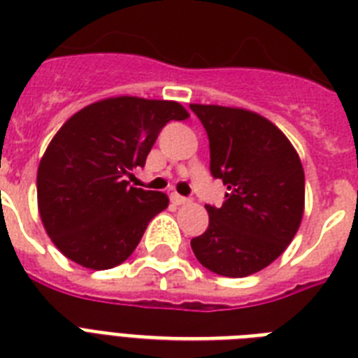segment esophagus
I'll return each mask as SVG.
<instances>
[{"label": "esophagus", "instance_id": "esophagus-1", "mask_svg": "<svg viewBox=\"0 0 358 358\" xmlns=\"http://www.w3.org/2000/svg\"><path fill=\"white\" fill-rule=\"evenodd\" d=\"M171 201H173L176 205H185V203H188L190 199L185 198V196H179V194H171Z\"/></svg>", "mask_w": 358, "mask_h": 358}]
</instances>
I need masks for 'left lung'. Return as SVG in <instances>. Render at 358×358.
<instances>
[{
  "instance_id": "obj_1",
  "label": "left lung",
  "mask_w": 358,
  "mask_h": 358,
  "mask_svg": "<svg viewBox=\"0 0 358 358\" xmlns=\"http://www.w3.org/2000/svg\"><path fill=\"white\" fill-rule=\"evenodd\" d=\"M190 110L207 130L210 173L228 187L222 207L205 205L209 228L190 246L205 268L243 278L271 265L297 234L303 164L284 132L259 113L217 104Z\"/></svg>"
}]
</instances>
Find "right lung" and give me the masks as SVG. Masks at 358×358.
Returning <instances> with one entry per match:
<instances>
[{"label": "right lung", "instance_id": "add662e5", "mask_svg": "<svg viewBox=\"0 0 358 358\" xmlns=\"http://www.w3.org/2000/svg\"><path fill=\"white\" fill-rule=\"evenodd\" d=\"M188 112L176 101L110 96L82 108L52 138L37 171L41 220L63 256L104 271L134 252L164 192L130 187L166 123Z\"/></svg>", "mask_w": 358, "mask_h": 358}]
</instances>
